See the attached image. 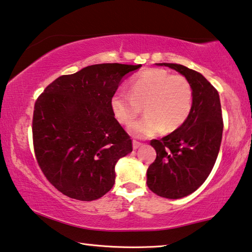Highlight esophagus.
Returning <instances> with one entry per match:
<instances>
[{
    "label": "esophagus",
    "instance_id": "esophagus-1",
    "mask_svg": "<svg viewBox=\"0 0 252 252\" xmlns=\"http://www.w3.org/2000/svg\"><path fill=\"white\" fill-rule=\"evenodd\" d=\"M142 145H144V144H142V142H139V141H137V140H133V141H132V147H133V149H138L139 147H141Z\"/></svg>",
    "mask_w": 252,
    "mask_h": 252
}]
</instances>
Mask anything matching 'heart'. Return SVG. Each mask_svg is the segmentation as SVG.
<instances>
[{
	"label": "heart",
	"mask_w": 252,
	"mask_h": 252,
	"mask_svg": "<svg viewBox=\"0 0 252 252\" xmlns=\"http://www.w3.org/2000/svg\"><path fill=\"white\" fill-rule=\"evenodd\" d=\"M193 90L181 74H171L163 69H147L130 79L129 93L112 95L110 105L116 119L130 125L146 111L144 119L130 126V132L147 138L162 132H172L185 123L191 113Z\"/></svg>",
	"instance_id": "heart-1"
}]
</instances>
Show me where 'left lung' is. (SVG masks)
I'll return each mask as SVG.
<instances>
[{"label": "left lung", "instance_id": "8db88e82", "mask_svg": "<svg viewBox=\"0 0 252 252\" xmlns=\"http://www.w3.org/2000/svg\"><path fill=\"white\" fill-rule=\"evenodd\" d=\"M171 67L191 84L193 100L187 121L160 140L150 141L156 159L147 170V186L157 196L179 199L196 191L215 165L223 133L219 92L201 73L175 63Z\"/></svg>", "mask_w": 252, "mask_h": 252}]
</instances>
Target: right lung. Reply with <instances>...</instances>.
Wrapping results in <instances>:
<instances>
[{
	"instance_id": "obj_1",
	"label": "right lung",
	"mask_w": 252,
	"mask_h": 252,
	"mask_svg": "<svg viewBox=\"0 0 252 252\" xmlns=\"http://www.w3.org/2000/svg\"><path fill=\"white\" fill-rule=\"evenodd\" d=\"M141 64L103 63L61 76L37 98L32 141L37 163L60 192L82 201L103 197L115 182V164L132 141L110 100L126 74Z\"/></svg>"
}]
</instances>
